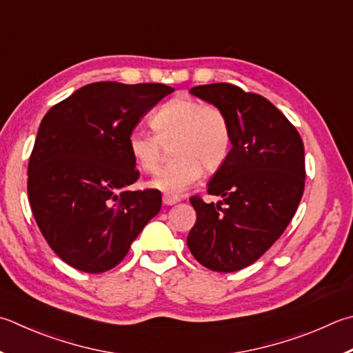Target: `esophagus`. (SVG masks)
Segmentation results:
<instances>
[{
	"label": "esophagus",
	"mask_w": 353,
	"mask_h": 353,
	"mask_svg": "<svg viewBox=\"0 0 353 353\" xmlns=\"http://www.w3.org/2000/svg\"><path fill=\"white\" fill-rule=\"evenodd\" d=\"M162 202H163L165 205H174V203H177V202H181V197L171 196V194H165V196L162 197Z\"/></svg>",
	"instance_id": "1"
}]
</instances>
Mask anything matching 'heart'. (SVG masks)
<instances>
[{
    "mask_svg": "<svg viewBox=\"0 0 353 353\" xmlns=\"http://www.w3.org/2000/svg\"><path fill=\"white\" fill-rule=\"evenodd\" d=\"M151 126L156 134L134 131L128 146L136 165L150 174L159 170L163 145L176 142V162L151 181V187L163 193L181 194L201 179L203 168L207 172L219 170L232 150V126L225 112L187 95H177L160 106Z\"/></svg>",
    "mask_w": 353,
    "mask_h": 353,
    "instance_id": "heart-1",
    "label": "heart"
}]
</instances>
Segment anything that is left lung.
I'll list each match as a JSON object with an SVG mask.
<instances>
[{
	"instance_id": "obj_1",
	"label": "left lung",
	"mask_w": 353,
	"mask_h": 353,
	"mask_svg": "<svg viewBox=\"0 0 353 353\" xmlns=\"http://www.w3.org/2000/svg\"><path fill=\"white\" fill-rule=\"evenodd\" d=\"M232 126V150L208 183L207 203L193 196L191 254L213 272H238L258 261L284 233L304 193V143L285 115L259 94L232 83L194 86Z\"/></svg>"
}]
</instances>
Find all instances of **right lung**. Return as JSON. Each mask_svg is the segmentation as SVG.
<instances>
[{"instance_id": "right-lung-1", "label": "right lung", "mask_w": 353, "mask_h": 353, "mask_svg": "<svg viewBox=\"0 0 353 353\" xmlns=\"http://www.w3.org/2000/svg\"><path fill=\"white\" fill-rule=\"evenodd\" d=\"M172 91L97 81L43 117L28 166L29 202L49 247L70 267L111 270L160 211L159 190H128L140 176L128 139Z\"/></svg>"}]
</instances>
